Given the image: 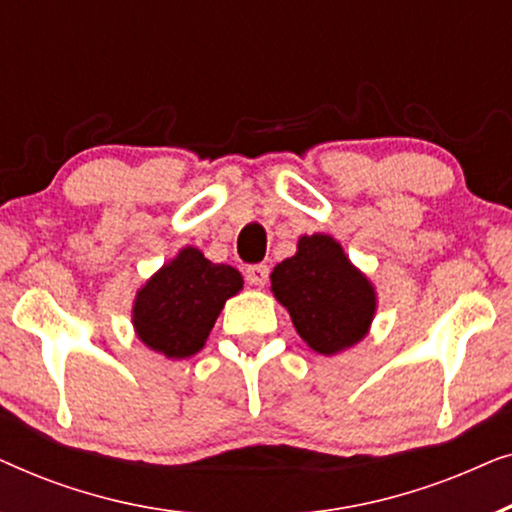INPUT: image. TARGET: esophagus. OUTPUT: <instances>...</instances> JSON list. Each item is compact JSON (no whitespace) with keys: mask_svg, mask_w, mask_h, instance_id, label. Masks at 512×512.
I'll list each match as a JSON object with an SVG mask.
<instances>
[{"mask_svg":"<svg viewBox=\"0 0 512 512\" xmlns=\"http://www.w3.org/2000/svg\"><path fill=\"white\" fill-rule=\"evenodd\" d=\"M268 277H270L268 265L258 263V265H249V268H247V282L249 284L265 286V284H268Z\"/></svg>","mask_w":512,"mask_h":512,"instance_id":"obj_1","label":"esophagus"}]
</instances>
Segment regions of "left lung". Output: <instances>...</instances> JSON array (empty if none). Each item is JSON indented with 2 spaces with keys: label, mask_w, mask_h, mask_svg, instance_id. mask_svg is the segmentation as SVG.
<instances>
[{
  "label": "left lung",
  "mask_w": 512,
  "mask_h": 512,
  "mask_svg": "<svg viewBox=\"0 0 512 512\" xmlns=\"http://www.w3.org/2000/svg\"><path fill=\"white\" fill-rule=\"evenodd\" d=\"M272 293L314 352L333 356L366 338L377 310L375 286L354 268L331 235H303L298 251L277 263Z\"/></svg>",
  "instance_id": "8db88e82"
}]
</instances>
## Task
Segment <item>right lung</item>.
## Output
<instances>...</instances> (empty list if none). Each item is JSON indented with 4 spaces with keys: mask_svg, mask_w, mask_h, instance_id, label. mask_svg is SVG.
Masks as SVG:
<instances>
[{
    "mask_svg": "<svg viewBox=\"0 0 512 512\" xmlns=\"http://www.w3.org/2000/svg\"><path fill=\"white\" fill-rule=\"evenodd\" d=\"M242 284L235 268L184 247L137 291L132 305L137 338L167 359L198 354L226 300L240 293Z\"/></svg>",
    "mask_w": 512,
    "mask_h": 512,
    "instance_id": "obj_1",
    "label": "right lung"
}]
</instances>
